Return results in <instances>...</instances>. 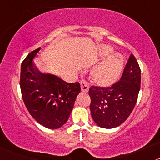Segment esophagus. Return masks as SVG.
<instances>
[{"instance_id":"1","label":"esophagus","mask_w":160,"mask_h":160,"mask_svg":"<svg viewBox=\"0 0 160 160\" xmlns=\"http://www.w3.org/2000/svg\"><path fill=\"white\" fill-rule=\"evenodd\" d=\"M80 84H81L82 91L83 92H87L89 90V83L86 79H82L80 81Z\"/></svg>"}]
</instances>
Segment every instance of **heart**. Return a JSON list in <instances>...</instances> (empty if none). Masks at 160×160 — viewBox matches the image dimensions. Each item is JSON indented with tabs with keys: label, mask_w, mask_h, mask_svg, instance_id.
<instances>
[{
	"label": "heart",
	"mask_w": 160,
	"mask_h": 160,
	"mask_svg": "<svg viewBox=\"0 0 160 160\" xmlns=\"http://www.w3.org/2000/svg\"><path fill=\"white\" fill-rule=\"evenodd\" d=\"M113 53V49L108 46H102L100 47V57L107 59L103 61L94 69L93 72V79L100 86H108L119 78L120 73L123 68L124 59L119 53Z\"/></svg>",
	"instance_id": "obj_1"
}]
</instances>
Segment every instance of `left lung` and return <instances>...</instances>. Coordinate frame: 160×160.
I'll list each match as a JSON object with an SVG mask.
<instances>
[{
	"instance_id": "obj_1",
	"label": "left lung",
	"mask_w": 160,
	"mask_h": 160,
	"mask_svg": "<svg viewBox=\"0 0 160 160\" xmlns=\"http://www.w3.org/2000/svg\"><path fill=\"white\" fill-rule=\"evenodd\" d=\"M141 70L131 53L121 78L109 87L91 86L90 110L100 128H114L129 117L136 104L140 89Z\"/></svg>"
}]
</instances>
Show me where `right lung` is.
<instances>
[{
  "label": "right lung",
  "mask_w": 160,
  "mask_h": 160,
  "mask_svg": "<svg viewBox=\"0 0 160 160\" xmlns=\"http://www.w3.org/2000/svg\"><path fill=\"white\" fill-rule=\"evenodd\" d=\"M41 49L27 55L22 63L20 87L23 101L31 116L49 129H58L69 118L81 87L51 74L42 73L32 59Z\"/></svg>",
  "instance_id": "1"
}]
</instances>
